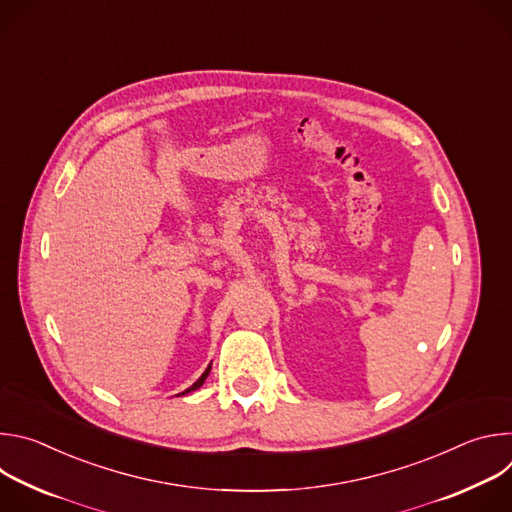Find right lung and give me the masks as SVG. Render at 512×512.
Listing matches in <instances>:
<instances>
[{"mask_svg":"<svg viewBox=\"0 0 512 512\" xmlns=\"http://www.w3.org/2000/svg\"><path fill=\"white\" fill-rule=\"evenodd\" d=\"M208 373H210V367H208V369H206V371H204V373H202V377H200V379H198V381H196V383H194V385H192V387H188V389H186V391H182V393H180V395H186V393H190V391H196V389H198V387H202V383H204V379H206V377H208Z\"/></svg>","mask_w":512,"mask_h":512,"instance_id":"1","label":"right lung"}]
</instances>
